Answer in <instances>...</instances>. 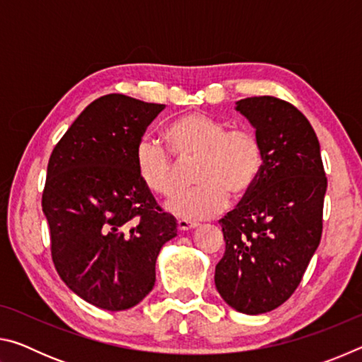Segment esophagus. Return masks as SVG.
Masks as SVG:
<instances>
[{
    "label": "esophagus",
    "mask_w": 362,
    "mask_h": 362,
    "mask_svg": "<svg viewBox=\"0 0 362 362\" xmlns=\"http://www.w3.org/2000/svg\"><path fill=\"white\" fill-rule=\"evenodd\" d=\"M198 222H192V220H185V218H180L179 222H177V226H179V230L182 231H188V230H193L198 226Z\"/></svg>",
    "instance_id": "esophagus-1"
}]
</instances>
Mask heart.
Masks as SVG:
<instances>
[{"label": "heart", "mask_w": 362, "mask_h": 362, "mask_svg": "<svg viewBox=\"0 0 362 362\" xmlns=\"http://www.w3.org/2000/svg\"><path fill=\"white\" fill-rule=\"evenodd\" d=\"M166 139L177 161L196 159L194 188L175 194L166 207L177 217L199 220L217 216L235 199L247 196L263 168V146L249 131H228L226 124L204 113H189L168 127ZM170 151L155 140H140L136 168L150 192L170 196L180 187V168Z\"/></svg>", "instance_id": "b5f03b06"}]
</instances>
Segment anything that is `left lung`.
Segmentation results:
<instances>
[{
  "label": "left lung",
  "instance_id": "1",
  "mask_svg": "<svg viewBox=\"0 0 362 362\" xmlns=\"http://www.w3.org/2000/svg\"><path fill=\"white\" fill-rule=\"evenodd\" d=\"M236 112L255 129L263 168L252 192L218 220L225 254L214 279L231 308L262 315L296 292L320 246L327 177L313 127L292 103L247 97Z\"/></svg>",
  "mask_w": 362,
  "mask_h": 362
}]
</instances>
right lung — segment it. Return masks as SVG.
<instances>
[{"label": "right lung", "instance_id": "1", "mask_svg": "<svg viewBox=\"0 0 362 362\" xmlns=\"http://www.w3.org/2000/svg\"><path fill=\"white\" fill-rule=\"evenodd\" d=\"M122 94L86 107L49 158L42 212L51 254L70 289L102 310L121 311L148 296L161 247L177 222L137 174L136 148L163 112Z\"/></svg>", "mask_w": 362, "mask_h": 362}]
</instances>
